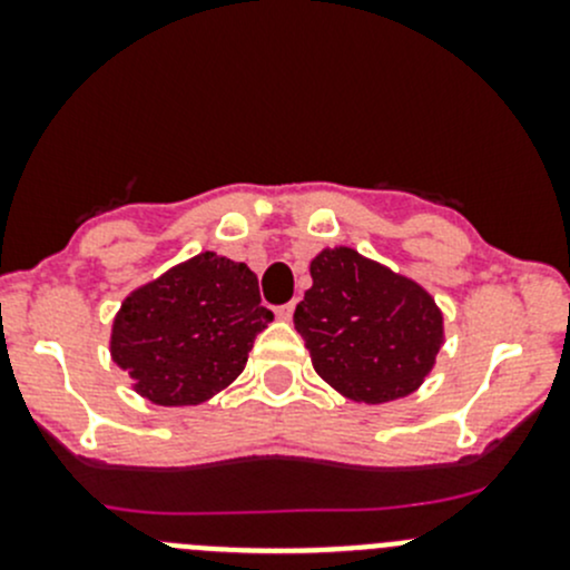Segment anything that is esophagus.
I'll use <instances>...</instances> for the list:
<instances>
[{
  "label": "esophagus",
  "instance_id": "1",
  "mask_svg": "<svg viewBox=\"0 0 570 570\" xmlns=\"http://www.w3.org/2000/svg\"><path fill=\"white\" fill-rule=\"evenodd\" d=\"M295 303L297 301H292V303H286V306L275 308V317H278V320H292V314H295Z\"/></svg>",
  "mask_w": 570,
  "mask_h": 570
}]
</instances>
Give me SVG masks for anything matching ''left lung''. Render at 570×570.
I'll return each instance as SVG.
<instances>
[{
  "label": "left lung",
  "instance_id": "1",
  "mask_svg": "<svg viewBox=\"0 0 570 570\" xmlns=\"http://www.w3.org/2000/svg\"><path fill=\"white\" fill-rule=\"evenodd\" d=\"M295 308L322 381L358 402H389L422 386L441 350V312L413 281L353 248L322 250Z\"/></svg>",
  "mask_w": 570,
  "mask_h": 570
}]
</instances>
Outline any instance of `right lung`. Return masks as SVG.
Here are the masks:
<instances>
[{"label": "right lung", "instance_id": "1", "mask_svg": "<svg viewBox=\"0 0 570 570\" xmlns=\"http://www.w3.org/2000/svg\"><path fill=\"white\" fill-rule=\"evenodd\" d=\"M273 322L245 264L200 253L131 292L112 325V358L157 405H198L226 389Z\"/></svg>", "mask_w": 570, "mask_h": 570}]
</instances>
